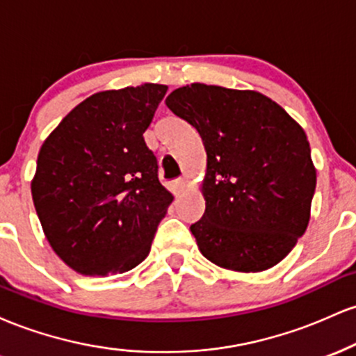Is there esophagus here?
Here are the masks:
<instances>
[{
  "label": "esophagus",
  "instance_id": "obj_1",
  "mask_svg": "<svg viewBox=\"0 0 356 356\" xmlns=\"http://www.w3.org/2000/svg\"><path fill=\"white\" fill-rule=\"evenodd\" d=\"M186 189H187V181H184V179H179V181L174 182V194L175 195H179Z\"/></svg>",
  "mask_w": 356,
  "mask_h": 356
}]
</instances>
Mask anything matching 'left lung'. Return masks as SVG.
I'll use <instances>...</instances> for the list:
<instances>
[{
  "label": "left lung",
  "mask_w": 356,
  "mask_h": 356,
  "mask_svg": "<svg viewBox=\"0 0 356 356\" xmlns=\"http://www.w3.org/2000/svg\"><path fill=\"white\" fill-rule=\"evenodd\" d=\"M165 105L206 149V212L191 226L199 251L231 271L276 266L312 218L316 169L303 127L254 90L191 83Z\"/></svg>",
  "instance_id": "obj_1"
}]
</instances>
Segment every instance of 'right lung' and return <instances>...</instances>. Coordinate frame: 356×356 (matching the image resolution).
I'll return each mask as SVG.
<instances>
[{
	"label": "right lung",
	"instance_id": "obj_1",
	"mask_svg": "<svg viewBox=\"0 0 356 356\" xmlns=\"http://www.w3.org/2000/svg\"><path fill=\"white\" fill-rule=\"evenodd\" d=\"M165 92L159 83L97 92L44 138L35 209L55 254L80 275H122L149 256L174 201L144 140Z\"/></svg>",
	"mask_w": 356,
	"mask_h": 356
}]
</instances>
